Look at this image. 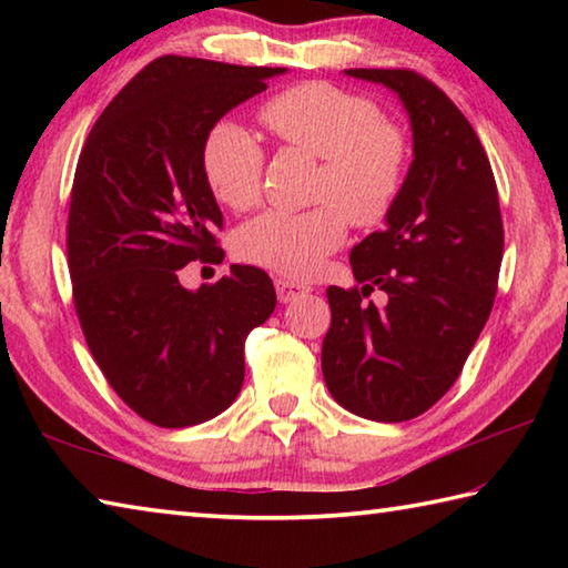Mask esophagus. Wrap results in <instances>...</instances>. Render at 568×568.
I'll return each instance as SVG.
<instances>
[{"label": "esophagus", "instance_id": "1", "mask_svg": "<svg viewBox=\"0 0 568 568\" xmlns=\"http://www.w3.org/2000/svg\"><path fill=\"white\" fill-rule=\"evenodd\" d=\"M275 293H277V301H281V303H291V301H295V297L311 293V287L303 285V283L287 281V277H275Z\"/></svg>", "mask_w": 568, "mask_h": 568}]
</instances>
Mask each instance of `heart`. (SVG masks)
<instances>
[{
	"label": "heart",
	"instance_id": "obj_1",
	"mask_svg": "<svg viewBox=\"0 0 568 568\" xmlns=\"http://www.w3.org/2000/svg\"><path fill=\"white\" fill-rule=\"evenodd\" d=\"M261 122L283 145L321 158L307 210H265L237 230L235 253L245 263L287 277H313L355 227L383 225L408 180L410 142L383 120L365 94L331 82H303L273 94ZM203 175L217 203L247 210L263 187L265 150L243 124L215 122L203 140Z\"/></svg>",
	"mask_w": 568,
	"mask_h": 568
}]
</instances>
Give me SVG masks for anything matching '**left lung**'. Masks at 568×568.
<instances>
[{
  "mask_svg": "<svg viewBox=\"0 0 568 568\" xmlns=\"http://www.w3.org/2000/svg\"><path fill=\"white\" fill-rule=\"evenodd\" d=\"M398 92L413 128L406 187L386 227L351 250L358 285L328 287L321 365L331 396L361 418L426 413L464 371L491 315L504 220L491 162L448 94L413 70H345ZM383 290V308L365 304Z\"/></svg>",
  "mask_w": 568,
  "mask_h": 568,
  "instance_id": "8db88e82",
  "label": "left lung"
}]
</instances>
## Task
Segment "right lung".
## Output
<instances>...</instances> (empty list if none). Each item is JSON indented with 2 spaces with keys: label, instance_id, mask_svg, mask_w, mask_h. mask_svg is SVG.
I'll return each mask as SVG.
<instances>
[{
  "label": "right lung",
  "instance_id": "right-lung-1",
  "mask_svg": "<svg viewBox=\"0 0 568 568\" xmlns=\"http://www.w3.org/2000/svg\"><path fill=\"white\" fill-rule=\"evenodd\" d=\"M283 67L165 54L94 122L74 170L67 263L74 311L102 376L160 428L215 418L245 378V338L275 311L265 271L233 265L185 291L192 261L223 263V213L200 152L207 130Z\"/></svg>",
  "mask_w": 568,
  "mask_h": 568
}]
</instances>
